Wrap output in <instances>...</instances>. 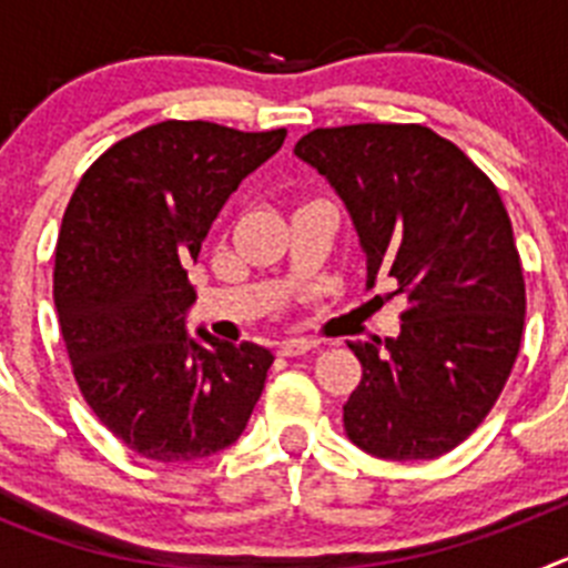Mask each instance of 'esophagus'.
Listing matches in <instances>:
<instances>
[{
    "label": "esophagus",
    "mask_w": 568,
    "mask_h": 568,
    "mask_svg": "<svg viewBox=\"0 0 568 568\" xmlns=\"http://www.w3.org/2000/svg\"><path fill=\"white\" fill-rule=\"evenodd\" d=\"M315 346H318V341H313V338H287L278 344V355H287V358H293V355L310 353V349H315Z\"/></svg>",
    "instance_id": "34e87169"
}]
</instances>
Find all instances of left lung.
Returning <instances> with one entry per match:
<instances>
[{"label": "left lung", "mask_w": 568, "mask_h": 568, "mask_svg": "<svg viewBox=\"0 0 568 568\" xmlns=\"http://www.w3.org/2000/svg\"><path fill=\"white\" fill-rule=\"evenodd\" d=\"M295 155L341 195L366 284L393 278L400 335L353 341L358 386L344 404L355 446L429 460L489 415L520 349L526 284L498 187L424 124H344L301 135Z\"/></svg>", "instance_id": "1"}]
</instances>
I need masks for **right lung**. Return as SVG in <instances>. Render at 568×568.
<instances>
[{
	"label": "right lung",
	"mask_w": 568,
	"mask_h": 568,
	"mask_svg": "<svg viewBox=\"0 0 568 568\" xmlns=\"http://www.w3.org/2000/svg\"><path fill=\"white\" fill-rule=\"evenodd\" d=\"M287 130L150 124L104 150L70 195L53 301L79 393L142 458L184 464L244 433L273 353L230 344L184 318L187 281L215 215Z\"/></svg>",
	"instance_id": "add662e5"
}]
</instances>
